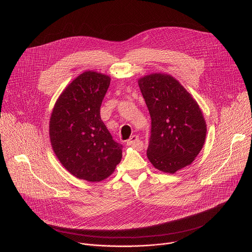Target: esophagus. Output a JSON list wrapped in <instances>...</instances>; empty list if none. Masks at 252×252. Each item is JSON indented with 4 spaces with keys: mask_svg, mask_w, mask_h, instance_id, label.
Instances as JSON below:
<instances>
[{
    "mask_svg": "<svg viewBox=\"0 0 252 252\" xmlns=\"http://www.w3.org/2000/svg\"><path fill=\"white\" fill-rule=\"evenodd\" d=\"M127 145L133 146V147H136L138 149L143 147V143L142 141L139 139L138 135H132V136L127 140Z\"/></svg>",
    "mask_w": 252,
    "mask_h": 252,
    "instance_id": "esophagus-1",
    "label": "esophagus"
}]
</instances>
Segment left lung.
Segmentation results:
<instances>
[{"label":"left lung","instance_id":"1","mask_svg":"<svg viewBox=\"0 0 252 252\" xmlns=\"http://www.w3.org/2000/svg\"><path fill=\"white\" fill-rule=\"evenodd\" d=\"M151 118L147 158L160 171L175 173L200 153L207 126L198 103L175 77L151 73L138 80Z\"/></svg>","mask_w":252,"mask_h":252}]
</instances>
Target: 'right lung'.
Returning a JSON list of instances; mask_svg holds the SVG:
<instances>
[{
    "instance_id": "1",
    "label": "right lung",
    "mask_w": 252,
    "mask_h": 252,
    "mask_svg": "<svg viewBox=\"0 0 252 252\" xmlns=\"http://www.w3.org/2000/svg\"><path fill=\"white\" fill-rule=\"evenodd\" d=\"M110 82L106 74L83 72L62 93L50 117L55 156L72 176L88 182L107 179L122 158V145L113 140L100 115Z\"/></svg>"
}]
</instances>
